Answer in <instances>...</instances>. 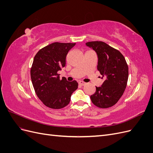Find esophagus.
<instances>
[{
    "label": "esophagus",
    "instance_id": "1",
    "mask_svg": "<svg viewBox=\"0 0 153 153\" xmlns=\"http://www.w3.org/2000/svg\"><path fill=\"white\" fill-rule=\"evenodd\" d=\"M78 84H79V85H81V86H84V85H85L86 84V83H85V82H82V81H80L79 83H78Z\"/></svg>",
    "mask_w": 153,
    "mask_h": 153
}]
</instances>
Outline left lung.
<instances>
[{
	"label": "left lung",
	"instance_id": "8db88e82",
	"mask_svg": "<svg viewBox=\"0 0 153 153\" xmlns=\"http://www.w3.org/2000/svg\"><path fill=\"white\" fill-rule=\"evenodd\" d=\"M87 47L98 55V70L105 79L101 87H96L91 96L92 103L101 108L111 107L121 98L127 85L128 66L123 55L103 41H89Z\"/></svg>",
	"mask_w": 153,
	"mask_h": 153
}]
</instances>
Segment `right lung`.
Masks as SVG:
<instances>
[{
  "label": "right lung",
  "mask_w": 153,
  "mask_h": 153,
  "mask_svg": "<svg viewBox=\"0 0 153 153\" xmlns=\"http://www.w3.org/2000/svg\"><path fill=\"white\" fill-rule=\"evenodd\" d=\"M76 43H51L39 50L30 68L31 80L36 95L43 103L53 109H61L70 102L78 88L76 80L60 79L58 71L66 66L68 52Z\"/></svg>",
  "instance_id": "right-lung-1"
}]
</instances>
